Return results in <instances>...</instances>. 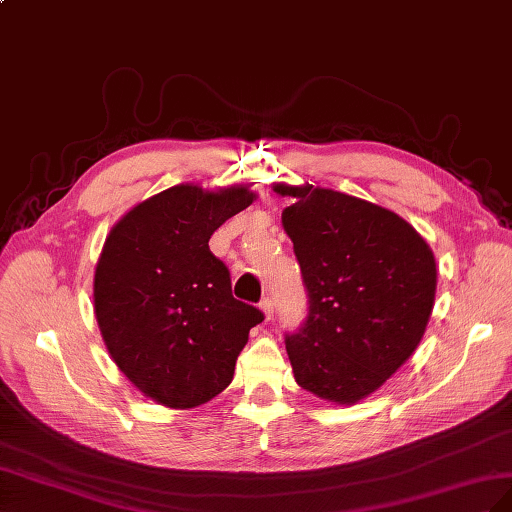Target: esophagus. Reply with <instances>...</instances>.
Segmentation results:
<instances>
[{
  "instance_id": "esophagus-1",
  "label": "esophagus",
  "mask_w": 512,
  "mask_h": 512,
  "mask_svg": "<svg viewBox=\"0 0 512 512\" xmlns=\"http://www.w3.org/2000/svg\"><path fill=\"white\" fill-rule=\"evenodd\" d=\"M259 309L264 311V315H266V319H272L274 317V302H272V298H264L259 302Z\"/></svg>"
}]
</instances>
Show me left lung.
I'll return each mask as SVG.
<instances>
[{"label": "left lung", "mask_w": 512, "mask_h": 512, "mask_svg": "<svg viewBox=\"0 0 512 512\" xmlns=\"http://www.w3.org/2000/svg\"><path fill=\"white\" fill-rule=\"evenodd\" d=\"M309 298L304 324L285 334L298 386L352 405L414 354L429 324L437 270L429 244L401 216L315 186L276 184Z\"/></svg>", "instance_id": "left-lung-1"}]
</instances>
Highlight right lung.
Wrapping results in <instances>:
<instances>
[{
  "instance_id": "right-lung-1",
  "label": "right lung",
  "mask_w": 512,
  "mask_h": 512,
  "mask_svg": "<svg viewBox=\"0 0 512 512\" xmlns=\"http://www.w3.org/2000/svg\"><path fill=\"white\" fill-rule=\"evenodd\" d=\"M246 186L178 184L111 229L94 274V313L118 369L152 401L197 407L233 379L257 306L231 294L210 236L253 203Z\"/></svg>"
}]
</instances>
